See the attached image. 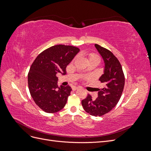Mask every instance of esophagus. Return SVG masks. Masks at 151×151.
Listing matches in <instances>:
<instances>
[{
  "label": "esophagus",
  "instance_id": "esophagus-1",
  "mask_svg": "<svg viewBox=\"0 0 151 151\" xmlns=\"http://www.w3.org/2000/svg\"><path fill=\"white\" fill-rule=\"evenodd\" d=\"M80 88L79 87H78V86H73L72 87V90L73 91H76V90H77V89H79Z\"/></svg>",
  "mask_w": 151,
  "mask_h": 151
}]
</instances>
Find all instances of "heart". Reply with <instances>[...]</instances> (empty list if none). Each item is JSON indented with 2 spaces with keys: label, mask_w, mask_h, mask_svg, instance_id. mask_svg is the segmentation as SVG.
Segmentation results:
<instances>
[{
  "label": "heart",
  "mask_w": 151,
  "mask_h": 151,
  "mask_svg": "<svg viewBox=\"0 0 151 151\" xmlns=\"http://www.w3.org/2000/svg\"><path fill=\"white\" fill-rule=\"evenodd\" d=\"M89 59H97V60L99 61V57L95 54H90Z\"/></svg>",
  "instance_id": "obj_1"
}]
</instances>
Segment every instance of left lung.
Listing matches in <instances>:
<instances>
[{"label":"left lung","instance_id":"obj_1","mask_svg":"<svg viewBox=\"0 0 151 151\" xmlns=\"http://www.w3.org/2000/svg\"><path fill=\"white\" fill-rule=\"evenodd\" d=\"M94 46L104 63V73L99 79L103 88L99 89L96 99L88 94L82 100V105L91 115L100 116L110 111L119 101L124 88L125 76L120 62L112 52L98 44Z\"/></svg>","mask_w":151,"mask_h":151}]
</instances>
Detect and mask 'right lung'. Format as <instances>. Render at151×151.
Masks as SVG:
<instances>
[{
  "label": "right lung",
  "mask_w": 151,
  "mask_h": 151,
  "mask_svg": "<svg viewBox=\"0 0 151 151\" xmlns=\"http://www.w3.org/2000/svg\"><path fill=\"white\" fill-rule=\"evenodd\" d=\"M80 50L69 45H57L39 54L30 67L28 76L29 90L34 101L44 111L61 110L72 89L57 85V73H66V67Z\"/></svg>",
  "instance_id": "obj_1"
}]
</instances>
